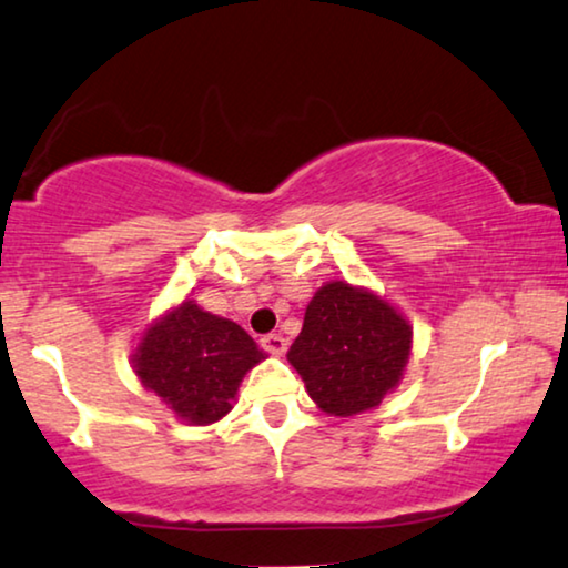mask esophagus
Listing matches in <instances>:
<instances>
[{"label":"esophagus","mask_w":568,"mask_h":568,"mask_svg":"<svg viewBox=\"0 0 568 568\" xmlns=\"http://www.w3.org/2000/svg\"><path fill=\"white\" fill-rule=\"evenodd\" d=\"M260 343H262V348L267 351V354H272V356L285 354V348H288V341H285V337L280 335V333H270V335H264Z\"/></svg>","instance_id":"esophagus-1"}]
</instances>
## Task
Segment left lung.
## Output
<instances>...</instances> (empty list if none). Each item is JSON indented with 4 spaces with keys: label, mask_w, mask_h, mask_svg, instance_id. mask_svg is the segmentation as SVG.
<instances>
[{
    "label": "left lung",
    "mask_w": 568,
    "mask_h": 568,
    "mask_svg": "<svg viewBox=\"0 0 568 568\" xmlns=\"http://www.w3.org/2000/svg\"><path fill=\"white\" fill-rule=\"evenodd\" d=\"M412 354V327L375 293L335 280L308 301L288 362L322 412L354 416L398 385Z\"/></svg>",
    "instance_id": "1"
}]
</instances>
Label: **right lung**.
I'll list each match as a JSON object with an SVG mask.
<instances>
[{
    "label": "right lung",
    "instance_id": "add662e5",
    "mask_svg": "<svg viewBox=\"0 0 568 568\" xmlns=\"http://www.w3.org/2000/svg\"><path fill=\"white\" fill-rule=\"evenodd\" d=\"M264 354L246 329L183 301L141 337L135 375L191 425H212L233 408L246 372Z\"/></svg>",
    "mask_w": 568,
    "mask_h": 568
}]
</instances>
